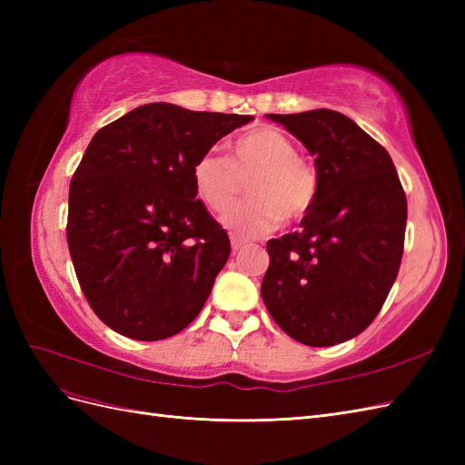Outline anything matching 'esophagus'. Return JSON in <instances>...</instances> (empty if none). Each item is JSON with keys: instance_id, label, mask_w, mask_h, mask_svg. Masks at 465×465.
Instances as JSON below:
<instances>
[{"instance_id": "34e87169", "label": "esophagus", "mask_w": 465, "mask_h": 465, "mask_svg": "<svg viewBox=\"0 0 465 465\" xmlns=\"http://www.w3.org/2000/svg\"><path fill=\"white\" fill-rule=\"evenodd\" d=\"M242 246H246V241H244V238L232 234V236H231V248L236 252V250H241Z\"/></svg>"}]
</instances>
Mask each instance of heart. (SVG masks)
Segmentation results:
<instances>
[{
  "label": "heart",
  "mask_w": 465,
  "mask_h": 465,
  "mask_svg": "<svg viewBox=\"0 0 465 465\" xmlns=\"http://www.w3.org/2000/svg\"><path fill=\"white\" fill-rule=\"evenodd\" d=\"M248 202L224 217L227 227L246 238L275 231L281 223L299 221L312 209L318 195V176L291 139L273 128H256L236 137L231 154L203 153L192 168L195 195L213 213H224L241 193Z\"/></svg>",
  "instance_id": "heart-1"
}]
</instances>
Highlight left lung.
Masks as SVG:
<instances>
[{
    "mask_svg": "<svg viewBox=\"0 0 465 465\" xmlns=\"http://www.w3.org/2000/svg\"><path fill=\"white\" fill-rule=\"evenodd\" d=\"M314 154L318 195L297 232L267 242L262 299L311 347L367 330L398 277L407 198L388 151L341 112L267 114Z\"/></svg>",
    "mask_w": 465,
    "mask_h": 465,
    "instance_id": "1",
    "label": "left lung"
}]
</instances>
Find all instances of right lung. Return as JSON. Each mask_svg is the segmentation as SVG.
Segmentation results:
<instances>
[{
	"label": "right lung",
	"instance_id": "obj_1",
	"mask_svg": "<svg viewBox=\"0 0 465 465\" xmlns=\"http://www.w3.org/2000/svg\"><path fill=\"white\" fill-rule=\"evenodd\" d=\"M252 116L151 103L98 130L69 184L67 246L110 330L166 340L200 314L231 254L192 168Z\"/></svg>",
	"mask_w": 465,
	"mask_h": 465
}]
</instances>
